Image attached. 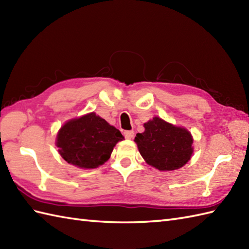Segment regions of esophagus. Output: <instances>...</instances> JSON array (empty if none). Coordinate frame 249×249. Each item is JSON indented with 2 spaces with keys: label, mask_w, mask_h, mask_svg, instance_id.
<instances>
[{
  "label": "esophagus",
  "mask_w": 249,
  "mask_h": 249,
  "mask_svg": "<svg viewBox=\"0 0 249 249\" xmlns=\"http://www.w3.org/2000/svg\"><path fill=\"white\" fill-rule=\"evenodd\" d=\"M134 131L133 130H126L124 131V136L126 139H133L134 138Z\"/></svg>",
  "instance_id": "34e87169"
}]
</instances>
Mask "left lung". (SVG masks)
<instances>
[{
    "label": "left lung",
    "instance_id": "left-lung-1",
    "mask_svg": "<svg viewBox=\"0 0 249 249\" xmlns=\"http://www.w3.org/2000/svg\"><path fill=\"white\" fill-rule=\"evenodd\" d=\"M144 131L137 134L135 142L143 160L160 171L182 168L193 155V136L184 127H178L155 116L144 123Z\"/></svg>",
    "mask_w": 249,
    "mask_h": 249
}]
</instances>
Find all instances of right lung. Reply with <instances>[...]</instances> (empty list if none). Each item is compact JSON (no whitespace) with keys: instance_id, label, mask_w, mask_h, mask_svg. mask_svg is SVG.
<instances>
[{"instance_id":"obj_1","label":"right lung","mask_w":249,"mask_h":249,"mask_svg":"<svg viewBox=\"0 0 249 249\" xmlns=\"http://www.w3.org/2000/svg\"><path fill=\"white\" fill-rule=\"evenodd\" d=\"M123 135L95 112L72 119L62 126L56 136L59 153L71 165L94 169L107 161Z\"/></svg>"}]
</instances>
